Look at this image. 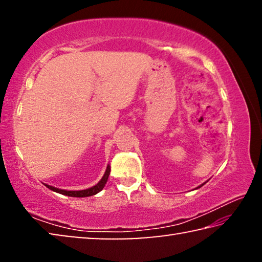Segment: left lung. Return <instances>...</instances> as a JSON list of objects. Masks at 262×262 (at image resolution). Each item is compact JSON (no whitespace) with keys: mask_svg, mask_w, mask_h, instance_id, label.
Masks as SVG:
<instances>
[{"mask_svg":"<svg viewBox=\"0 0 262 262\" xmlns=\"http://www.w3.org/2000/svg\"><path fill=\"white\" fill-rule=\"evenodd\" d=\"M201 186H202V185H201ZM201 186H199V187H201Z\"/></svg>","mask_w":262,"mask_h":262,"instance_id":"1","label":"left lung"}]
</instances>
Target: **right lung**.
I'll return each instance as SVG.
<instances>
[{
    "label": "right lung",
    "instance_id": "obj_1",
    "mask_svg": "<svg viewBox=\"0 0 262 262\" xmlns=\"http://www.w3.org/2000/svg\"><path fill=\"white\" fill-rule=\"evenodd\" d=\"M110 172H111V167L110 165L106 168V172L103 178L99 181L98 184L94 187L91 188H88V189H83V190H63V189H59V188H55L53 187V186L50 185H45L47 188H50L52 190H54L56 193H60V194H63V195H68V196H74V198H86V196H92V195H95L97 193H99L101 189L104 188V186L106 184V181L108 179V176H110Z\"/></svg>",
    "mask_w": 262,
    "mask_h": 262
}]
</instances>
